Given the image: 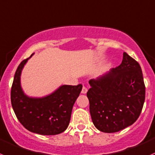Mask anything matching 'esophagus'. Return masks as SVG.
I'll use <instances>...</instances> for the list:
<instances>
[{"label":"esophagus","mask_w":155,"mask_h":155,"mask_svg":"<svg viewBox=\"0 0 155 155\" xmlns=\"http://www.w3.org/2000/svg\"><path fill=\"white\" fill-rule=\"evenodd\" d=\"M87 88L85 87V86H84L82 88V90H81V93H83V94H85V93H87Z\"/></svg>","instance_id":"esophagus-1"}]
</instances>
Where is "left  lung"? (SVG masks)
I'll list each match as a JSON object with an SVG mask.
<instances>
[{"label": "left lung", "mask_w": 155, "mask_h": 155, "mask_svg": "<svg viewBox=\"0 0 155 155\" xmlns=\"http://www.w3.org/2000/svg\"><path fill=\"white\" fill-rule=\"evenodd\" d=\"M123 55L119 66L89 81L90 115L95 127L104 133H115L133 124L145 102L140 65L127 53Z\"/></svg>", "instance_id": "obj_1"}]
</instances>
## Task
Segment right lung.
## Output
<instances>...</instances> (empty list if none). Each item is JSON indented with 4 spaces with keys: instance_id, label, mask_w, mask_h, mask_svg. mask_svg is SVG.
Wrapping results in <instances>:
<instances>
[{
    "instance_id": "right-lung-1",
    "label": "right lung",
    "mask_w": 155,
    "mask_h": 155,
    "mask_svg": "<svg viewBox=\"0 0 155 155\" xmlns=\"http://www.w3.org/2000/svg\"><path fill=\"white\" fill-rule=\"evenodd\" d=\"M29 58L19 64L15 73L11 87L13 111L19 121L29 131L47 136L59 134L69 124L73 105L81 93L82 85H62L45 97H28L22 90L20 75Z\"/></svg>"
}]
</instances>
